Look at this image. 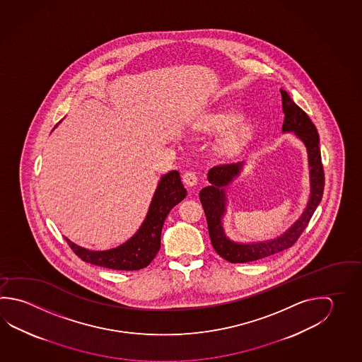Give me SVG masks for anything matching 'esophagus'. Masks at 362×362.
<instances>
[{"mask_svg": "<svg viewBox=\"0 0 362 362\" xmlns=\"http://www.w3.org/2000/svg\"><path fill=\"white\" fill-rule=\"evenodd\" d=\"M182 180H184L185 184L187 185V186H195L197 184V172L192 171H186L184 173V176H182Z\"/></svg>", "mask_w": 362, "mask_h": 362, "instance_id": "esophagus-1", "label": "esophagus"}]
</instances>
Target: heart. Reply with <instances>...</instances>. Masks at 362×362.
<instances>
[{
    "label": "heart",
    "instance_id": "obj_1",
    "mask_svg": "<svg viewBox=\"0 0 362 362\" xmlns=\"http://www.w3.org/2000/svg\"><path fill=\"white\" fill-rule=\"evenodd\" d=\"M227 125L229 127L218 140V149L224 154H232L246 144L254 134V127L250 122L238 117L236 111L228 110L209 115L200 122L199 129L202 132H216L223 130Z\"/></svg>",
    "mask_w": 362,
    "mask_h": 362
}]
</instances>
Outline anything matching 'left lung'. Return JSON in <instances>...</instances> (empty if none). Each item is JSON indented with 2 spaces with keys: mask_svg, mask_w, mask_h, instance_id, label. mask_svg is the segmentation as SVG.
Here are the masks:
<instances>
[{
  "mask_svg": "<svg viewBox=\"0 0 362 362\" xmlns=\"http://www.w3.org/2000/svg\"><path fill=\"white\" fill-rule=\"evenodd\" d=\"M282 94V108L284 113L282 132H295L301 139L309 157L310 191L309 203L303 216L282 236L269 241L252 243H237L230 241L224 233L222 227V218L226 211V191L224 187L232 182L241 171L243 163L216 165L208 172V180L211 186H206L200 191V202L204 208L205 217L208 222V230L211 236V245L219 257H223L230 263H247L255 262L263 257L274 255L276 252L287 250L293 246L303 230L308 227L310 219L320 204L324 191V168H322V154L319 148V134L315 125L310 119L306 112L291 99L288 93L281 89Z\"/></svg>",
  "mask_w": 362,
  "mask_h": 362,
  "instance_id": "8db88e82",
  "label": "left lung"
}]
</instances>
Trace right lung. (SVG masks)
Returning <instances> with one entry per match:
<instances>
[{
	"instance_id": "obj_1",
	"label": "right lung",
	"mask_w": 362,
	"mask_h": 362,
	"mask_svg": "<svg viewBox=\"0 0 362 362\" xmlns=\"http://www.w3.org/2000/svg\"><path fill=\"white\" fill-rule=\"evenodd\" d=\"M186 197V189L177 171L163 175L158 182L144 222L134 236L119 247L107 251H90L66 241L71 250L86 263L115 270L143 269L151 264L160 247V233L165 219L175 205Z\"/></svg>"
}]
</instances>
